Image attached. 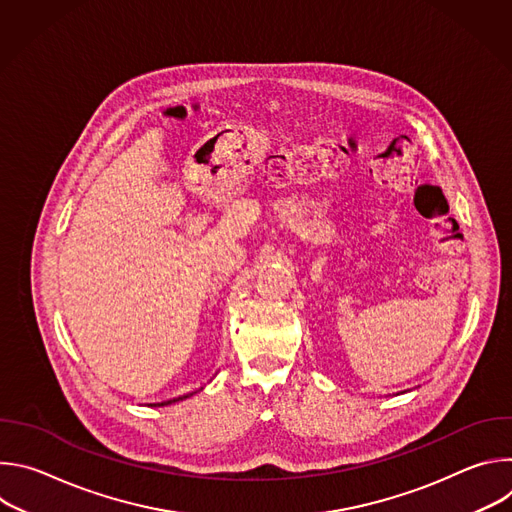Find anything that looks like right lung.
Wrapping results in <instances>:
<instances>
[{
	"label": "right lung",
	"mask_w": 512,
	"mask_h": 512,
	"mask_svg": "<svg viewBox=\"0 0 512 512\" xmlns=\"http://www.w3.org/2000/svg\"><path fill=\"white\" fill-rule=\"evenodd\" d=\"M188 395H184V397H178V399H170V401H162V403H150L152 407H164V405H170V403H176V401H182V399H186Z\"/></svg>",
	"instance_id": "add662e5"
}]
</instances>
